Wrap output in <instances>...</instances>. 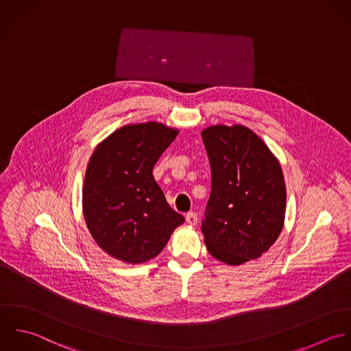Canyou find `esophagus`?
Instances as JSON below:
<instances>
[{"label": "esophagus", "instance_id": "1", "mask_svg": "<svg viewBox=\"0 0 351 351\" xmlns=\"http://www.w3.org/2000/svg\"><path fill=\"white\" fill-rule=\"evenodd\" d=\"M186 221L190 226H195L198 223V215L195 212H190L186 215Z\"/></svg>", "mask_w": 351, "mask_h": 351}]
</instances>
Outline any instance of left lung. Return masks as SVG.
I'll return each mask as SVG.
<instances>
[{"label": "left lung", "instance_id": "1", "mask_svg": "<svg viewBox=\"0 0 351 351\" xmlns=\"http://www.w3.org/2000/svg\"><path fill=\"white\" fill-rule=\"evenodd\" d=\"M212 191L202 220L208 252L228 265L261 257L279 238L286 213L282 167L264 141L235 124L202 131Z\"/></svg>", "mask_w": 351, "mask_h": 351}]
</instances>
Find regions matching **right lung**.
Instances as JSON below:
<instances>
[{
  "label": "right lung",
  "mask_w": 351,
  "mask_h": 351,
  "mask_svg": "<svg viewBox=\"0 0 351 351\" xmlns=\"http://www.w3.org/2000/svg\"><path fill=\"white\" fill-rule=\"evenodd\" d=\"M178 134L156 121L128 124L93 152L83 183V216L93 239L110 257L146 263L184 223L153 178L154 164Z\"/></svg>",
  "instance_id": "obj_1"
}]
</instances>
